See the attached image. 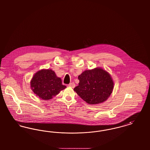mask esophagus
I'll list each match as a JSON object with an SVG mask.
<instances>
[{
  "label": "esophagus",
  "instance_id": "esophagus-1",
  "mask_svg": "<svg viewBox=\"0 0 150 150\" xmlns=\"http://www.w3.org/2000/svg\"><path fill=\"white\" fill-rule=\"evenodd\" d=\"M68 86H70V87H71L72 88H75V84L74 83H70Z\"/></svg>",
  "mask_w": 150,
  "mask_h": 150
}]
</instances>
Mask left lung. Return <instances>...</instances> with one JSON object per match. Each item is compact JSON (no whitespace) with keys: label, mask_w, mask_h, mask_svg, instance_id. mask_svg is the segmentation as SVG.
<instances>
[{"label":"left lung","mask_w":150,"mask_h":150,"mask_svg":"<svg viewBox=\"0 0 150 150\" xmlns=\"http://www.w3.org/2000/svg\"><path fill=\"white\" fill-rule=\"evenodd\" d=\"M78 79L79 86L74 91L90 105L104 102L114 89V83L110 74L100 67L83 72Z\"/></svg>","instance_id":"left-lung-1"}]
</instances>
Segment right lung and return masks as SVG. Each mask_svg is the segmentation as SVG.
<instances>
[{
  "label": "right lung",
  "instance_id": "obj_1",
  "mask_svg": "<svg viewBox=\"0 0 150 150\" xmlns=\"http://www.w3.org/2000/svg\"><path fill=\"white\" fill-rule=\"evenodd\" d=\"M31 89L39 98L51 100L66 86L51 69H42L36 72L30 81Z\"/></svg>",
  "mask_w": 150,
  "mask_h": 150
}]
</instances>
